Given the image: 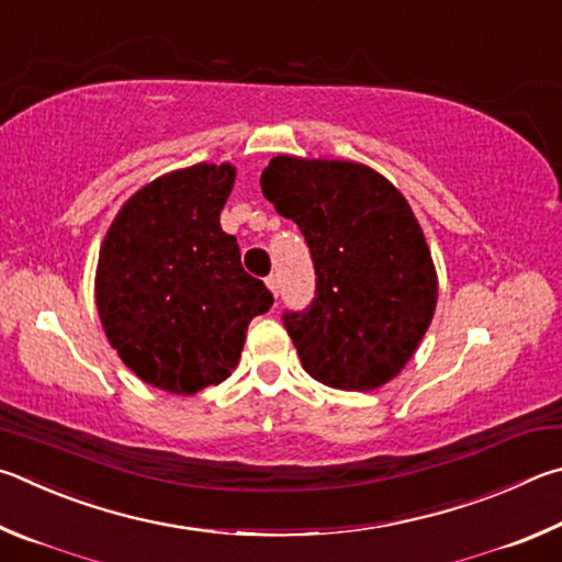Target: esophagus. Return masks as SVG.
Masks as SVG:
<instances>
[{"instance_id": "obj_1", "label": "esophagus", "mask_w": 562, "mask_h": 562, "mask_svg": "<svg viewBox=\"0 0 562 562\" xmlns=\"http://www.w3.org/2000/svg\"><path fill=\"white\" fill-rule=\"evenodd\" d=\"M266 286H269V291L273 293V296H279V279H276L273 273L269 276V279H266Z\"/></svg>"}]
</instances>
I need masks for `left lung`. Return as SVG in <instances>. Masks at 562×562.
I'll use <instances>...</instances> for the list:
<instances>
[{"label":"left lung","instance_id":"obj_1","mask_svg":"<svg viewBox=\"0 0 562 562\" xmlns=\"http://www.w3.org/2000/svg\"><path fill=\"white\" fill-rule=\"evenodd\" d=\"M276 212L299 224L316 299L286 313L301 366L336 390H378L415 356L437 308L425 232L395 184L368 165L276 155L261 172Z\"/></svg>","mask_w":562,"mask_h":562}]
</instances>
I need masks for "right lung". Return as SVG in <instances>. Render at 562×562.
Instances as JSON below:
<instances>
[{"instance_id":"right-lung-1","label":"right lung","mask_w":562,"mask_h":562,"mask_svg":"<svg viewBox=\"0 0 562 562\" xmlns=\"http://www.w3.org/2000/svg\"><path fill=\"white\" fill-rule=\"evenodd\" d=\"M234 177L229 162L157 177L121 206L98 251L108 342L137 378L172 395L229 378L251 318L273 303L220 226Z\"/></svg>"}]
</instances>
